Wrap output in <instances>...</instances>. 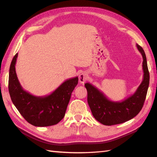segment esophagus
<instances>
[{"label":"esophagus","instance_id":"esophagus-1","mask_svg":"<svg viewBox=\"0 0 157 157\" xmlns=\"http://www.w3.org/2000/svg\"><path fill=\"white\" fill-rule=\"evenodd\" d=\"M88 79V75L87 74V73L86 72H82L80 73V75H79V82L80 84H84V82L86 81H87V79Z\"/></svg>","mask_w":157,"mask_h":157}]
</instances>
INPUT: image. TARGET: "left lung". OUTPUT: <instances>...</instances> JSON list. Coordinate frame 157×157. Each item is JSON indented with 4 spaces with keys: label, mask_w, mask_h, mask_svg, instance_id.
<instances>
[{
    "label": "left lung",
    "mask_w": 157,
    "mask_h": 157,
    "mask_svg": "<svg viewBox=\"0 0 157 157\" xmlns=\"http://www.w3.org/2000/svg\"><path fill=\"white\" fill-rule=\"evenodd\" d=\"M143 58V79L136 91L121 101H112L94 86L90 83L84 84L88 92V103L94 117L105 125L124 123L134 118L141 111L147 94L150 75L147 61L144 50L136 44Z\"/></svg>",
    "instance_id": "1"
}]
</instances>
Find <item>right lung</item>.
<instances>
[{
	"mask_svg": "<svg viewBox=\"0 0 157 157\" xmlns=\"http://www.w3.org/2000/svg\"><path fill=\"white\" fill-rule=\"evenodd\" d=\"M18 53L13 57L9 69V92L13 105L23 118L37 127L56 125L64 117L71 95L78 85V77L69 78L51 94L37 96L23 90L15 71Z\"/></svg>",
	"mask_w": 157,
	"mask_h": 157,
	"instance_id": "add662e5",
	"label": "right lung"
}]
</instances>
